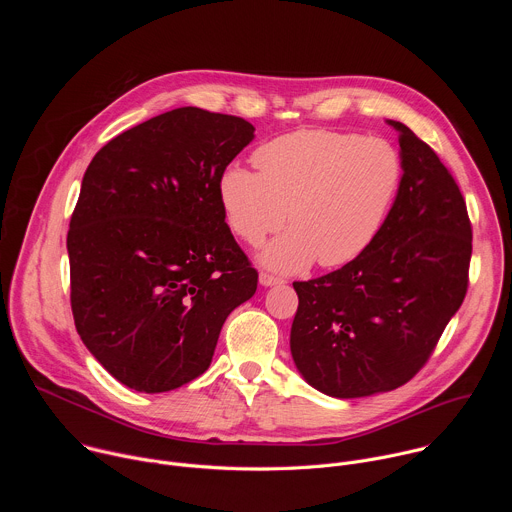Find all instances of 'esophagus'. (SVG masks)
<instances>
[{
	"mask_svg": "<svg viewBox=\"0 0 512 512\" xmlns=\"http://www.w3.org/2000/svg\"><path fill=\"white\" fill-rule=\"evenodd\" d=\"M259 283L261 285H265V287H271V285H279V283H285V279H281V277H277V275H271V273H261L259 275Z\"/></svg>",
	"mask_w": 512,
	"mask_h": 512,
	"instance_id": "1",
	"label": "esophagus"
}]
</instances>
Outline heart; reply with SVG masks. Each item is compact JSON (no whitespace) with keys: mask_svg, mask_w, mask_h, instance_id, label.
Wrapping results in <instances>:
<instances>
[{"mask_svg":"<svg viewBox=\"0 0 512 512\" xmlns=\"http://www.w3.org/2000/svg\"><path fill=\"white\" fill-rule=\"evenodd\" d=\"M257 170L229 164L218 198L231 229L249 245L291 229L267 245L261 263L294 273L354 261L383 229L403 182L393 145L360 133L302 129L255 152Z\"/></svg>","mask_w":512,"mask_h":512,"instance_id":"1","label":"heart"}]
</instances>
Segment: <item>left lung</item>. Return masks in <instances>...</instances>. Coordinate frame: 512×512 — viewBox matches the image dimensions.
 <instances>
[{
  "label": "left lung",
  "mask_w": 512,
  "mask_h": 512,
  "mask_svg": "<svg viewBox=\"0 0 512 512\" xmlns=\"http://www.w3.org/2000/svg\"><path fill=\"white\" fill-rule=\"evenodd\" d=\"M403 182L375 241L344 267L296 281L289 348L300 375L338 399L393 391L413 379L468 289L472 227L464 196L407 125Z\"/></svg>",
  "instance_id": "8db88e82"
}]
</instances>
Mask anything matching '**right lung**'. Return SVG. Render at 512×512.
Returning <instances> with one entry per match:
<instances>
[{
	"mask_svg": "<svg viewBox=\"0 0 512 512\" xmlns=\"http://www.w3.org/2000/svg\"><path fill=\"white\" fill-rule=\"evenodd\" d=\"M255 137L233 115L180 107L95 154L70 218V306L103 369L166 393L208 367L227 316L257 271L218 198L223 170Z\"/></svg>",
	"mask_w": 512,
	"mask_h": 512,
	"instance_id": "obj_1",
	"label": "right lung"
}]
</instances>
